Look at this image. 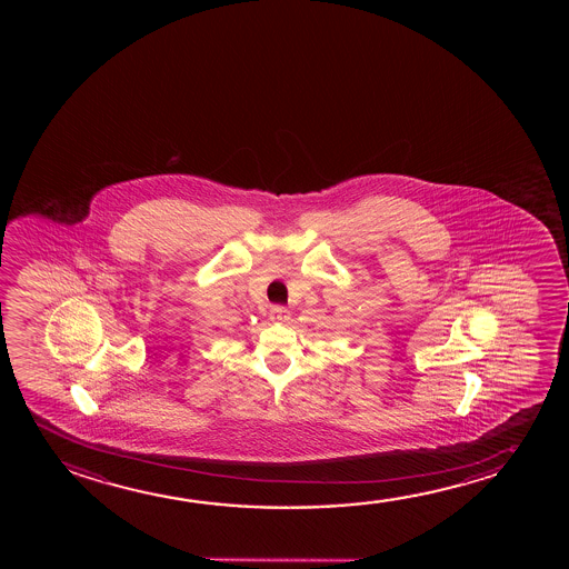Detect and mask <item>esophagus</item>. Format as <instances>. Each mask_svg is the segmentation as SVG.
Instances as JSON below:
<instances>
[{
    "label": "esophagus",
    "mask_w": 569,
    "mask_h": 569,
    "mask_svg": "<svg viewBox=\"0 0 569 569\" xmlns=\"http://www.w3.org/2000/svg\"><path fill=\"white\" fill-rule=\"evenodd\" d=\"M270 319H272L273 322H288L289 311L286 307L276 305V307H272V311H270Z\"/></svg>",
    "instance_id": "1"
}]
</instances>
